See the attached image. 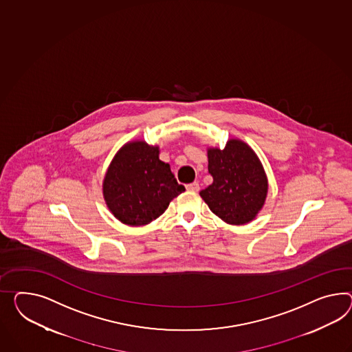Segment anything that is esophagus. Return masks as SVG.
<instances>
[{
    "label": "esophagus",
    "mask_w": 352,
    "mask_h": 352,
    "mask_svg": "<svg viewBox=\"0 0 352 352\" xmlns=\"http://www.w3.org/2000/svg\"><path fill=\"white\" fill-rule=\"evenodd\" d=\"M186 189L189 190V191H199L200 190V188H199V184L198 182H191V184H188L186 185Z\"/></svg>",
    "instance_id": "34e87169"
}]
</instances>
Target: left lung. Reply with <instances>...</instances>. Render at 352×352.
I'll use <instances>...</instances> for the list:
<instances>
[{
  "label": "left lung",
  "mask_w": 352,
  "mask_h": 352,
  "mask_svg": "<svg viewBox=\"0 0 352 352\" xmlns=\"http://www.w3.org/2000/svg\"><path fill=\"white\" fill-rule=\"evenodd\" d=\"M207 153L213 182L199 192L200 197L228 225L252 222L268 194V179L259 157L240 139H230L223 149L209 146Z\"/></svg>",
  "instance_id": "left-lung-1"
}]
</instances>
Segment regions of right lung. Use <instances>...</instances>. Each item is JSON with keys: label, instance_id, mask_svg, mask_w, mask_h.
I'll return each mask as SVG.
<instances>
[{"label": "right lung", "instance_id": "obj_1", "mask_svg": "<svg viewBox=\"0 0 352 352\" xmlns=\"http://www.w3.org/2000/svg\"><path fill=\"white\" fill-rule=\"evenodd\" d=\"M103 198L109 212L127 226H145L164 213L185 188L177 184L160 146L144 140L122 145L103 179Z\"/></svg>", "mask_w": 352, "mask_h": 352}]
</instances>
